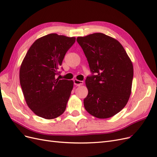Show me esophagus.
Here are the masks:
<instances>
[{
    "mask_svg": "<svg viewBox=\"0 0 157 157\" xmlns=\"http://www.w3.org/2000/svg\"><path fill=\"white\" fill-rule=\"evenodd\" d=\"M73 82H74V84L76 85V86H81V85L83 84V81H81V80H78L77 79H75L73 80Z\"/></svg>",
    "mask_w": 157,
    "mask_h": 157,
    "instance_id": "1",
    "label": "esophagus"
}]
</instances>
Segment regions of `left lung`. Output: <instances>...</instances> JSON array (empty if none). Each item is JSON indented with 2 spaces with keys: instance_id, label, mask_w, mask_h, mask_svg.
Listing matches in <instances>:
<instances>
[{
  "instance_id": "obj_1",
  "label": "left lung",
  "mask_w": 157,
  "mask_h": 157,
  "mask_svg": "<svg viewBox=\"0 0 157 157\" xmlns=\"http://www.w3.org/2000/svg\"><path fill=\"white\" fill-rule=\"evenodd\" d=\"M77 41L92 73L85 80L88 90L85 109L98 118L115 115L131 94L134 69L130 59L119 42L103 33L79 36Z\"/></svg>"
}]
</instances>
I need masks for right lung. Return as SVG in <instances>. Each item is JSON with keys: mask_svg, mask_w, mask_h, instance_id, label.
<instances>
[{"mask_svg": "<svg viewBox=\"0 0 157 157\" xmlns=\"http://www.w3.org/2000/svg\"><path fill=\"white\" fill-rule=\"evenodd\" d=\"M75 37L47 35L33 43L21 63L20 80L27 105L37 116L53 119L65 111L73 80L56 78Z\"/></svg>", "mask_w": 157, "mask_h": 157, "instance_id": "1", "label": "right lung"}]
</instances>
